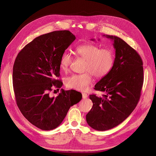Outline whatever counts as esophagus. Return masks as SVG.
<instances>
[{
	"instance_id": "34e87169",
	"label": "esophagus",
	"mask_w": 156,
	"mask_h": 156,
	"mask_svg": "<svg viewBox=\"0 0 156 156\" xmlns=\"http://www.w3.org/2000/svg\"><path fill=\"white\" fill-rule=\"evenodd\" d=\"M82 97L83 99H87V98L88 97V95L86 94V93H82Z\"/></svg>"
}]
</instances>
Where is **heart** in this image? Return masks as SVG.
I'll use <instances>...</instances> for the list:
<instances>
[{"label": "heart", "mask_w": 156, "mask_h": 156, "mask_svg": "<svg viewBox=\"0 0 156 156\" xmlns=\"http://www.w3.org/2000/svg\"><path fill=\"white\" fill-rule=\"evenodd\" d=\"M75 54L85 60L83 70L88 71L79 75H73L66 80V86L80 91H85L92 82V75L102 78L111 71L115 61L113 51L109 48H101L92 44H84L75 48ZM72 56L64 53L60 59V68L63 71H68Z\"/></svg>", "instance_id": "obj_1"}]
</instances>
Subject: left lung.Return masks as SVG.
<instances>
[{
  "label": "left lung",
  "instance_id": "8db88e82",
  "mask_svg": "<svg viewBox=\"0 0 156 156\" xmlns=\"http://www.w3.org/2000/svg\"><path fill=\"white\" fill-rule=\"evenodd\" d=\"M103 36L112 41L116 51L111 71L94 88L105 94L103 97L90 95L93 106L86 115V120L90 126L98 131L115 127L130 115L140 99L144 82L143 62L140 55L121 38Z\"/></svg>",
  "mask_w": 156,
  "mask_h": 156
}]
</instances>
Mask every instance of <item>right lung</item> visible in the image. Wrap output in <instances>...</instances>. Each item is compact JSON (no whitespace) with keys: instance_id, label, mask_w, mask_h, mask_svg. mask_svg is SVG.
Returning a JSON list of instances; mask_svg holds the SVG:
<instances>
[{"instance_id":"add662e5","label":"right lung","mask_w":156,"mask_h":156,"mask_svg":"<svg viewBox=\"0 0 156 156\" xmlns=\"http://www.w3.org/2000/svg\"><path fill=\"white\" fill-rule=\"evenodd\" d=\"M75 39L68 30L48 33L32 40L16 58L12 83L16 103L24 118L42 130L59 126L70 107L82 98L73 100V90L61 88L56 97L49 94L54 87L62 85L56 79L60 76V59Z\"/></svg>"}]
</instances>
